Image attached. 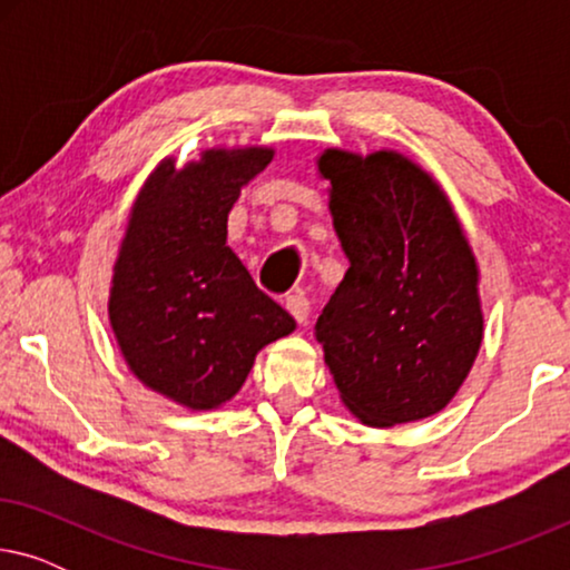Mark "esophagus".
<instances>
[{"instance_id":"obj_1","label":"esophagus","mask_w":570,"mask_h":570,"mask_svg":"<svg viewBox=\"0 0 570 570\" xmlns=\"http://www.w3.org/2000/svg\"><path fill=\"white\" fill-rule=\"evenodd\" d=\"M285 308L291 311L295 322H298V324H306V318H308V314H311V303H308L306 295H303V293H298V295H287Z\"/></svg>"}]
</instances>
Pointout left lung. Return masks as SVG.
<instances>
[{
    "label": "left lung",
    "instance_id": "1",
    "mask_svg": "<svg viewBox=\"0 0 570 570\" xmlns=\"http://www.w3.org/2000/svg\"><path fill=\"white\" fill-rule=\"evenodd\" d=\"M318 170L350 269L316 322L353 415L386 428L443 410L482 342L478 267L439 184L396 153L330 150Z\"/></svg>",
    "mask_w": 570,
    "mask_h": 570
}]
</instances>
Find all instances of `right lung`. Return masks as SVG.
<instances>
[{"label":"right lung","mask_w":570,"mask_h":570,"mask_svg":"<svg viewBox=\"0 0 570 570\" xmlns=\"http://www.w3.org/2000/svg\"><path fill=\"white\" fill-rule=\"evenodd\" d=\"M272 150H209L147 178L129 217L108 314L129 368L155 392L191 410L228 402L264 345L295 318L259 291L228 240L240 186Z\"/></svg>","instance_id":"1"}]
</instances>
